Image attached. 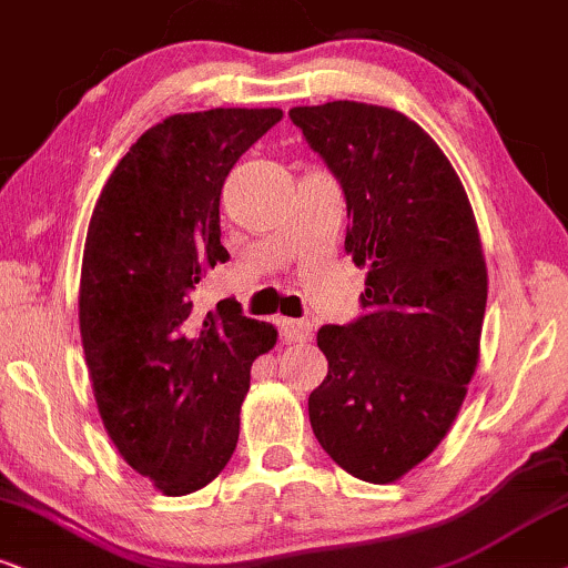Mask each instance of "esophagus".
<instances>
[{
  "instance_id": "34e87169",
  "label": "esophagus",
  "mask_w": 568,
  "mask_h": 568,
  "mask_svg": "<svg viewBox=\"0 0 568 568\" xmlns=\"http://www.w3.org/2000/svg\"><path fill=\"white\" fill-rule=\"evenodd\" d=\"M277 327L288 343H306L312 337V325L306 320H280Z\"/></svg>"
}]
</instances>
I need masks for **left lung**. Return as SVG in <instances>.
I'll list each match as a JSON object with an SVG mask.
<instances>
[{"label": "left lung", "mask_w": 568, "mask_h": 568, "mask_svg": "<svg viewBox=\"0 0 568 568\" xmlns=\"http://www.w3.org/2000/svg\"><path fill=\"white\" fill-rule=\"evenodd\" d=\"M346 193V251L367 267L364 317L325 325L327 377L308 422L327 456L364 483H396L456 422L479 362L487 267L462 178L390 106H293Z\"/></svg>", "instance_id": "obj_1"}]
</instances>
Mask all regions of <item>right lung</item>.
<instances>
[{"instance_id": "obj_1", "label": "right lung", "mask_w": 568, "mask_h": 568, "mask_svg": "<svg viewBox=\"0 0 568 568\" xmlns=\"http://www.w3.org/2000/svg\"><path fill=\"white\" fill-rule=\"evenodd\" d=\"M283 110L170 114L118 162L85 235L78 322L93 398L120 456L164 495L206 487L231 462L251 364L277 329L233 298L196 308V285L227 260V172Z\"/></svg>"}]
</instances>
